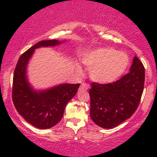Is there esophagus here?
<instances>
[{
    "instance_id": "obj_1",
    "label": "esophagus",
    "mask_w": 157,
    "mask_h": 157,
    "mask_svg": "<svg viewBox=\"0 0 157 157\" xmlns=\"http://www.w3.org/2000/svg\"><path fill=\"white\" fill-rule=\"evenodd\" d=\"M89 88V84L86 83V82H82V83L81 84V86H80V89H79V90H80V91H87Z\"/></svg>"
}]
</instances>
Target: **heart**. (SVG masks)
<instances>
[{"label":"heart","mask_w":157,"mask_h":157,"mask_svg":"<svg viewBox=\"0 0 157 157\" xmlns=\"http://www.w3.org/2000/svg\"><path fill=\"white\" fill-rule=\"evenodd\" d=\"M83 63L91 68V79L100 83H109L125 72L129 58L124 52L111 48H100L90 52L85 57Z\"/></svg>","instance_id":"obj_1"}]
</instances>
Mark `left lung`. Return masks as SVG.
Wrapping results in <instances>:
<instances>
[{
	"instance_id": "8db88e82",
	"label": "left lung",
	"mask_w": 157,
	"mask_h": 157,
	"mask_svg": "<svg viewBox=\"0 0 157 157\" xmlns=\"http://www.w3.org/2000/svg\"><path fill=\"white\" fill-rule=\"evenodd\" d=\"M145 84V68L136 56L130 72L106 84L93 82L89 90L90 116L104 128L116 127L130 118L137 109Z\"/></svg>"
}]
</instances>
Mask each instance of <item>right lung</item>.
I'll list each match as a JSON object with an SVG mask.
<instances>
[{"label":"right lung","instance_id":"1","mask_svg":"<svg viewBox=\"0 0 157 157\" xmlns=\"http://www.w3.org/2000/svg\"><path fill=\"white\" fill-rule=\"evenodd\" d=\"M60 44L57 40L40 41L21 55L14 71L12 91L14 105L29 123L40 129L50 128L60 121L68 102L76 94L80 85L62 84L37 92L27 82L26 65L35 48Z\"/></svg>","mask_w":157,"mask_h":157}]
</instances>
